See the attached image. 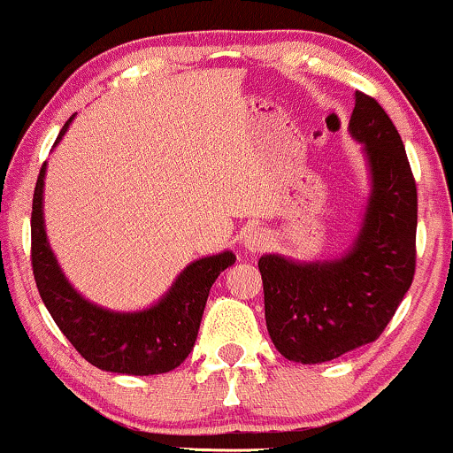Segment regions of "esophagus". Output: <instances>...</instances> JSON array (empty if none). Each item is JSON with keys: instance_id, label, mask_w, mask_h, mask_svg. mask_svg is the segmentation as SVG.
<instances>
[{"instance_id": "1", "label": "esophagus", "mask_w": 453, "mask_h": 453, "mask_svg": "<svg viewBox=\"0 0 453 453\" xmlns=\"http://www.w3.org/2000/svg\"><path fill=\"white\" fill-rule=\"evenodd\" d=\"M270 244V234L264 230V227H251V230L244 232L242 236V247L247 249L249 253H259L264 251Z\"/></svg>"}]
</instances>
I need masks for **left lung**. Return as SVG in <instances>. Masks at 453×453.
<instances>
[{"label":"left lung","mask_w":453,"mask_h":453,"mask_svg":"<svg viewBox=\"0 0 453 453\" xmlns=\"http://www.w3.org/2000/svg\"><path fill=\"white\" fill-rule=\"evenodd\" d=\"M349 134L364 144L371 196L345 256L294 262L262 256L268 334L280 356L321 364L377 341L415 274L418 187L403 140L375 97L356 91Z\"/></svg>","instance_id":"left-lung-1"}]
</instances>
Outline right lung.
<instances>
[{
    "label": "right lung",
    "mask_w": 453,
    "mask_h": 453,
    "mask_svg": "<svg viewBox=\"0 0 453 453\" xmlns=\"http://www.w3.org/2000/svg\"><path fill=\"white\" fill-rule=\"evenodd\" d=\"M72 114L55 144L70 127ZM44 174L40 168L31 206V266L42 303L65 339L93 366L121 375H161L180 366L196 345L206 298L226 268L234 264L232 251L191 262L176 277L157 304L134 313H119L82 298L61 273L46 241Z\"/></svg>",
    "instance_id": "add662e5"
}]
</instances>
